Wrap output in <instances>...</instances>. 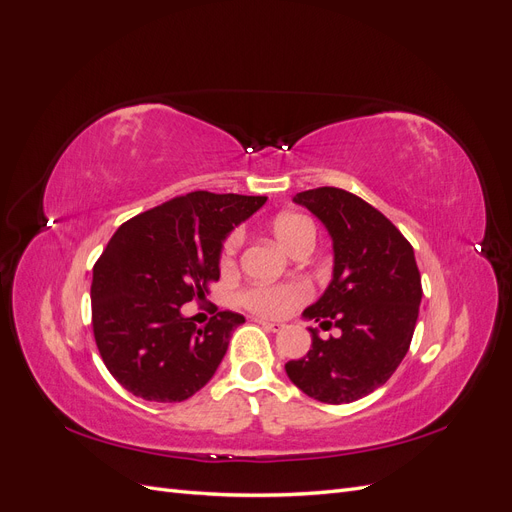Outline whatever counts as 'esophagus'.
I'll return each mask as SVG.
<instances>
[{
    "label": "esophagus",
    "instance_id": "esophagus-1",
    "mask_svg": "<svg viewBox=\"0 0 512 512\" xmlns=\"http://www.w3.org/2000/svg\"><path fill=\"white\" fill-rule=\"evenodd\" d=\"M262 329H267V331H273V333H277V331H282L284 329V324L282 322H271V320H265V318H258L256 320Z\"/></svg>",
    "mask_w": 512,
    "mask_h": 512
}]
</instances>
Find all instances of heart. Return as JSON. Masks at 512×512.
Returning <instances> with one entry per match:
<instances>
[{
  "label": "heart",
  "mask_w": 512,
  "mask_h": 512,
  "mask_svg": "<svg viewBox=\"0 0 512 512\" xmlns=\"http://www.w3.org/2000/svg\"><path fill=\"white\" fill-rule=\"evenodd\" d=\"M271 230H273V237L277 239V243H280L286 252H292L299 243L314 241V237H316L312 222L297 213L277 215L271 224ZM241 241H243V235L239 230L232 232V235L226 239V243L222 247V267H230L232 262H235ZM303 297H305V288L299 284L256 286V288H250L241 294V303L254 309V312H258V314L280 316L292 305L303 301Z\"/></svg>",
  "instance_id": "obj_1"
}]
</instances>
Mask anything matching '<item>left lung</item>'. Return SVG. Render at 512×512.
Masks as SVG:
<instances>
[{
	"mask_svg": "<svg viewBox=\"0 0 512 512\" xmlns=\"http://www.w3.org/2000/svg\"><path fill=\"white\" fill-rule=\"evenodd\" d=\"M292 203L312 211L333 243V277L303 318L342 333L320 339L309 327L312 348L288 361L286 374L309 397L350 404L380 389L404 361L423 299L421 273L406 237L363 198L316 188Z\"/></svg>",
	"mask_w": 512,
	"mask_h": 512,
	"instance_id": "1",
	"label": "left lung"
}]
</instances>
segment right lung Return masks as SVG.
<instances>
[{
  "label": "right lung",
  "mask_w": 512,
  "mask_h": 512,
  "mask_svg": "<svg viewBox=\"0 0 512 512\" xmlns=\"http://www.w3.org/2000/svg\"><path fill=\"white\" fill-rule=\"evenodd\" d=\"M267 196L192 192L121 224L94 267L91 320L102 361L136 397L173 404L213 378L241 314L198 329L181 305L220 280L226 237Z\"/></svg>",
  "instance_id": "add662e5"
}]
</instances>
